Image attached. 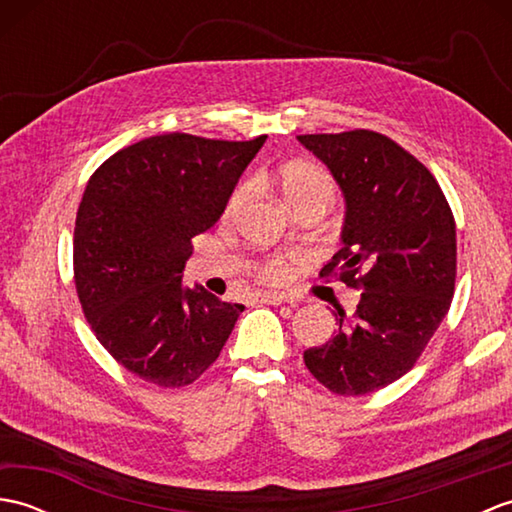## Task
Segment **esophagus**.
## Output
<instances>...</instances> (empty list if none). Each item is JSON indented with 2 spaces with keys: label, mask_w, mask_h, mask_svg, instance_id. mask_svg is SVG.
I'll use <instances>...</instances> for the list:
<instances>
[{
  "label": "esophagus",
  "mask_w": 512,
  "mask_h": 512,
  "mask_svg": "<svg viewBox=\"0 0 512 512\" xmlns=\"http://www.w3.org/2000/svg\"><path fill=\"white\" fill-rule=\"evenodd\" d=\"M255 299L262 301V303H268V306H281V303L288 301L284 292H259Z\"/></svg>",
  "instance_id": "obj_1"
}]
</instances>
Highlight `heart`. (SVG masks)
Masks as SVG:
<instances>
[{
    "mask_svg": "<svg viewBox=\"0 0 512 512\" xmlns=\"http://www.w3.org/2000/svg\"><path fill=\"white\" fill-rule=\"evenodd\" d=\"M277 182L281 195L288 206L310 200V198H334V182L328 176V173L321 171L319 167L312 165H288L277 173ZM250 198V187L248 184H242V187L235 189L231 195V200L226 204V215H235L239 209L248 202ZM288 273V266L284 259H273V262H266L264 266H259V277L266 281H281Z\"/></svg>",
    "mask_w": 512,
    "mask_h": 512,
    "instance_id": "1",
    "label": "heart"
}]
</instances>
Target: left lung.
Segmentation results:
<instances>
[{
  "label": "left lung",
  "instance_id": "1",
  "mask_svg": "<svg viewBox=\"0 0 512 512\" xmlns=\"http://www.w3.org/2000/svg\"><path fill=\"white\" fill-rule=\"evenodd\" d=\"M345 200L341 250L321 275L363 290L332 339L303 352L339 396H363L407 374L447 317L455 286V222L431 171L394 140L354 129L306 134Z\"/></svg>",
  "mask_w": 512,
  "mask_h": 512
}]
</instances>
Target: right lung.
I'll list each match as a JSON object with an SVG mask.
<instances>
[{"mask_svg":"<svg viewBox=\"0 0 512 512\" xmlns=\"http://www.w3.org/2000/svg\"><path fill=\"white\" fill-rule=\"evenodd\" d=\"M266 138L151 136L116 151L85 187L74 226L76 295L96 339L147 383L198 380L244 310L184 286L182 270L191 237L220 220Z\"/></svg>","mask_w":512,"mask_h":512,"instance_id":"1","label":"right lung"}]
</instances>
